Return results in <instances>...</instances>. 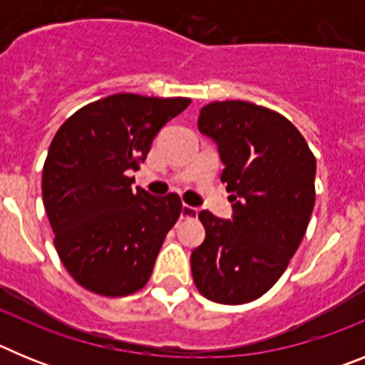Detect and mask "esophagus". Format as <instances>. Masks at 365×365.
Instances as JSON below:
<instances>
[{
	"instance_id": "34e87169",
	"label": "esophagus",
	"mask_w": 365,
	"mask_h": 365,
	"mask_svg": "<svg viewBox=\"0 0 365 365\" xmlns=\"http://www.w3.org/2000/svg\"><path fill=\"white\" fill-rule=\"evenodd\" d=\"M199 214V210L195 206H190V205H182V210H180V217L182 219H192Z\"/></svg>"
}]
</instances>
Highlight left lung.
Wrapping results in <instances>:
<instances>
[{
    "label": "left lung",
    "instance_id": "8db88e82",
    "mask_svg": "<svg viewBox=\"0 0 365 365\" xmlns=\"http://www.w3.org/2000/svg\"><path fill=\"white\" fill-rule=\"evenodd\" d=\"M197 125L217 144L234 214H199L206 237L190 259L193 283L215 303L254 302L278 282L305 235L316 159L292 122L243 100L205 106Z\"/></svg>",
    "mask_w": 365,
    "mask_h": 365
}]
</instances>
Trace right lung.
Segmentation results:
<instances>
[{
    "label": "right lung",
    "mask_w": 365,
    "mask_h": 365,
    "mask_svg": "<svg viewBox=\"0 0 365 365\" xmlns=\"http://www.w3.org/2000/svg\"><path fill=\"white\" fill-rule=\"evenodd\" d=\"M190 98L133 93L78 109L56 131L43 164L41 195L54 247L83 289L128 296L143 289L182 202L131 185L155 135Z\"/></svg>",
    "instance_id": "add662e5"
}]
</instances>
